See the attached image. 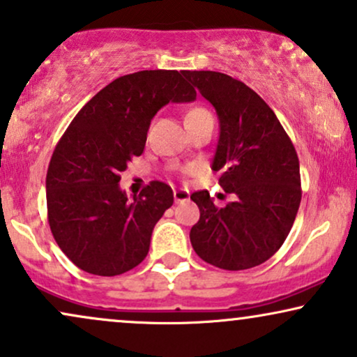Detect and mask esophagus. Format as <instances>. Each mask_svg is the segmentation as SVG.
Returning a JSON list of instances; mask_svg holds the SVG:
<instances>
[{"instance_id":"esophagus-1","label":"esophagus","mask_w":357,"mask_h":357,"mask_svg":"<svg viewBox=\"0 0 357 357\" xmlns=\"http://www.w3.org/2000/svg\"><path fill=\"white\" fill-rule=\"evenodd\" d=\"M184 201H190V191L188 190H178L174 191V203H184Z\"/></svg>"}]
</instances>
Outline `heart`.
<instances>
[{
    "mask_svg": "<svg viewBox=\"0 0 357 357\" xmlns=\"http://www.w3.org/2000/svg\"><path fill=\"white\" fill-rule=\"evenodd\" d=\"M204 113H208V111H206L204 108H192L190 113L186 114V119L188 118H195V116H199V114H204Z\"/></svg>",
    "mask_w": 357,
    "mask_h": 357,
    "instance_id": "obj_1",
    "label": "heart"
}]
</instances>
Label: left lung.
Listing matches in <instances>:
<instances>
[{
	"label": "left lung",
	"instance_id": "left-lung-1",
	"mask_svg": "<svg viewBox=\"0 0 357 357\" xmlns=\"http://www.w3.org/2000/svg\"><path fill=\"white\" fill-rule=\"evenodd\" d=\"M216 108L220 141L213 171L233 203L218 208L208 191L192 192L199 221L190 239L206 263L241 271L268 261L286 241L301 203L293 141L274 111L243 81L216 71H184Z\"/></svg>",
	"mask_w": 357,
	"mask_h": 357
}]
</instances>
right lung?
<instances>
[{
  "label": "right lung",
  "instance_id": "right-lung-1",
  "mask_svg": "<svg viewBox=\"0 0 357 357\" xmlns=\"http://www.w3.org/2000/svg\"><path fill=\"white\" fill-rule=\"evenodd\" d=\"M196 91L174 70H146L94 94L64 131L46 173V206L54 241L79 269L118 276L149 251L153 227L173 206V190L151 181L128 199L121 171L144 151L153 116Z\"/></svg>",
  "mask_w": 357,
  "mask_h": 357
}]
</instances>
